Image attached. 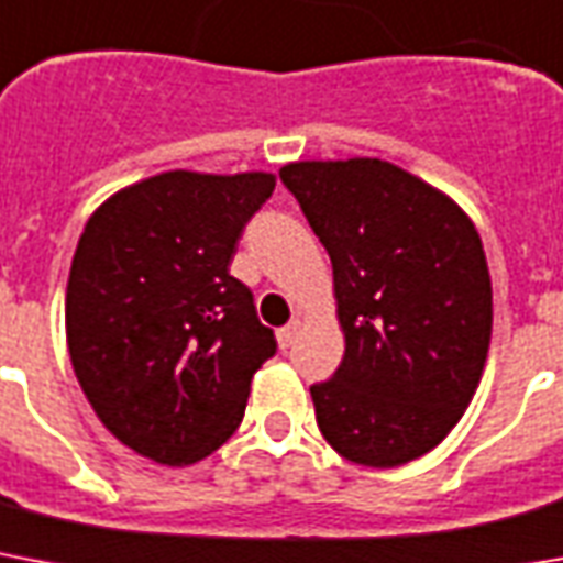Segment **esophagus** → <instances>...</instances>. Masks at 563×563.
Returning a JSON list of instances; mask_svg holds the SVG:
<instances>
[{
	"label": "esophagus",
	"instance_id": "esophagus-1",
	"mask_svg": "<svg viewBox=\"0 0 563 563\" xmlns=\"http://www.w3.org/2000/svg\"><path fill=\"white\" fill-rule=\"evenodd\" d=\"M299 331H302V322H299V319H294L290 325L282 328V331H278V343H282V349H287V345H294L296 336H299Z\"/></svg>",
	"mask_w": 563,
	"mask_h": 563
}]
</instances>
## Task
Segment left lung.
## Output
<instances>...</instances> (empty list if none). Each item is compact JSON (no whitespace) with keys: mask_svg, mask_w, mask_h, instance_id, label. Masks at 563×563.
<instances>
[{"mask_svg":"<svg viewBox=\"0 0 563 563\" xmlns=\"http://www.w3.org/2000/svg\"><path fill=\"white\" fill-rule=\"evenodd\" d=\"M331 255L345 354L310 386L325 442L354 465L398 467L460 424L492 345V276L453 197L375 156L278 170Z\"/></svg>","mask_w":563,"mask_h":563,"instance_id":"left-lung-1","label":"left lung"}]
</instances>
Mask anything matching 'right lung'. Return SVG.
I'll list each match as a JSON object with an SVG mask.
<instances>
[{
  "label": "right lung",
  "mask_w": 563,
  "mask_h": 563,
  "mask_svg": "<svg viewBox=\"0 0 563 563\" xmlns=\"http://www.w3.org/2000/svg\"><path fill=\"white\" fill-rule=\"evenodd\" d=\"M276 174L162 170L89 214L66 285V343L101 424L139 456L186 467L244 418L276 354L229 264Z\"/></svg>",
  "instance_id": "obj_1"
}]
</instances>
